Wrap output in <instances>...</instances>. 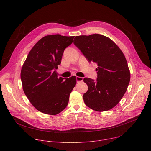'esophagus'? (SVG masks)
Masks as SVG:
<instances>
[{
  "mask_svg": "<svg viewBox=\"0 0 151 151\" xmlns=\"http://www.w3.org/2000/svg\"><path fill=\"white\" fill-rule=\"evenodd\" d=\"M76 82H80L83 81V78H82V77L76 76Z\"/></svg>",
  "mask_w": 151,
  "mask_h": 151,
  "instance_id": "34e87169",
  "label": "esophagus"
}]
</instances>
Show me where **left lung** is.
<instances>
[{
  "instance_id": "left-lung-1",
  "label": "left lung",
  "mask_w": 151,
  "mask_h": 151,
  "mask_svg": "<svg viewBox=\"0 0 151 151\" xmlns=\"http://www.w3.org/2000/svg\"><path fill=\"white\" fill-rule=\"evenodd\" d=\"M74 45L88 62L97 64V78H85L88 91L83 95L85 104L98 112L115 107L125 93L130 81L126 58L109 37L99 34L76 36Z\"/></svg>"
}]
</instances>
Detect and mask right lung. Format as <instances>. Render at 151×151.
I'll return each mask as SVG.
<instances>
[{
    "label": "right lung",
    "instance_id": "add662e5",
    "mask_svg": "<svg viewBox=\"0 0 151 151\" xmlns=\"http://www.w3.org/2000/svg\"><path fill=\"white\" fill-rule=\"evenodd\" d=\"M74 36H46L30 50L21 71L24 92L39 111L55 115L66 108L76 83V76L58 78L56 69ZM65 79V80H64Z\"/></svg>",
    "mask_w": 151,
    "mask_h": 151
}]
</instances>
